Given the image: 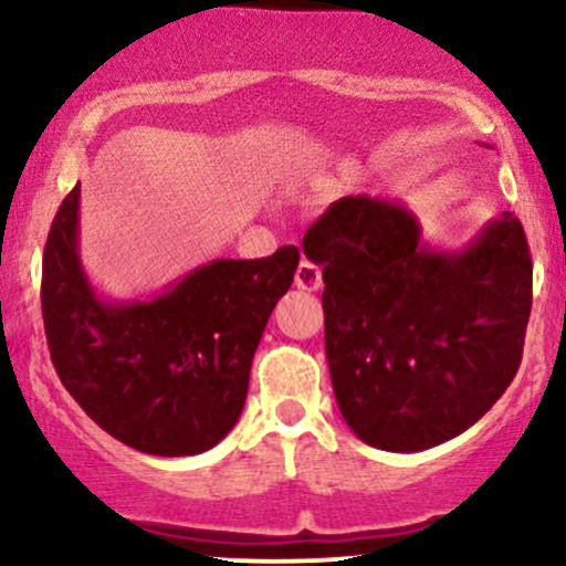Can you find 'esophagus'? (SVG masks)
<instances>
[{
    "instance_id": "34e87169",
    "label": "esophagus",
    "mask_w": 566,
    "mask_h": 566,
    "mask_svg": "<svg viewBox=\"0 0 566 566\" xmlns=\"http://www.w3.org/2000/svg\"><path fill=\"white\" fill-rule=\"evenodd\" d=\"M295 284L301 290H308V292L319 290L322 287V269H319V265H316L314 261H308V258H303L301 265H297V271H295Z\"/></svg>"
}]
</instances>
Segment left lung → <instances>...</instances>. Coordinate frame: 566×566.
<instances>
[{
  "label": "left lung",
  "instance_id": "obj_1",
  "mask_svg": "<svg viewBox=\"0 0 566 566\" xmlns=\"http://www.w3.org/2000/svg\"><path fill=\"white\" fill-rule=\"evenodd\" d=\"M303 252L322 265L337 407L369 447H437L511 386L532 308V258L513 212L463 252H437L401 205L343 197L305 231Z\"/></svg>",
  "mask_w": 566,
  "mask_h": 566
}]
</instances>
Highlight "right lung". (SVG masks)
<instances>
[{
    "label": "right lung",
    "mask_w": 566,
    "mask_h": 566,
    "mask_svg": "<svg viewBox=\"0 0 566 566\" xmlns=\"http://www.w3.org/2000/svg\"><path fill=\"white\" fill-rule=\"evenodd\" d=\"M80 186L50 226L42 316L53 367L90 418L122 444L159 458L216 447L242 415L252 356L301 252L212 261L154 301L108 303L84 276Z\"/></svg>",
    "instance_id": "obj_1"
}]
</instances>
